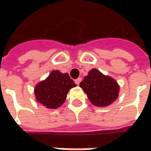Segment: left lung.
Returning <instances> with one entry per match:
<instances>
[{"label":"left lung","instance_id":"left-lung-1","mask_svg":"<svg viewBox=\"0 0 151 151\" xmlns=\"http://www.w3.org/2000/svg\"><path fill=\"white\" fill-rule=\"evenodd\" d=\"M77 86L67 73L54 69L35 87L36 101L47 108L56 109L65 103L70 89Z\"/></svg>","mask_w":151,"mask_h":151}]
</instances>
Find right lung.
I'll return each mask as SVG.
<instances>
[{
  "instance_id": "add662e5",
  "label": "right lung",
  "mask_w": 151,
  "mask_h": 151,
  "mask_svg": "<svg viewBox=\"0 0 151 151\" xmlns=\"http://www.w3.org/2000/svg\"><path fill=\"white\" fill-rule=\"evenodd\" d=\"M79 86L85 92L92 104L96 107H107L116 101L120 87L111 77L104 75L98 69H92L84 77Z\"/></svg>"
}]
</instances>
